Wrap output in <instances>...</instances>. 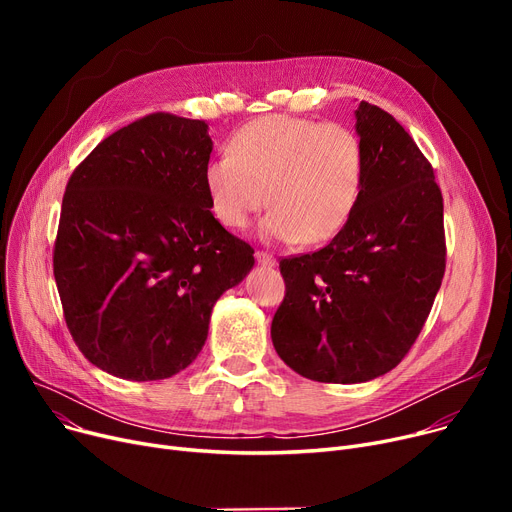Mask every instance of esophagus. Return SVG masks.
Returning <instances> with one entry per match:
<instances>
[{
  "label": "esophagus",
  "instance_id": "34e87169",
  "mask_svg": "<svg viewBox=\"0 0 512 512\" xmlns=\"http://www.w3.org/2000/svg\"><path fill=\"white\" fill-rule=\"evenodd\" d=\"M255 259H257L259 265H265V267H274V265L278 263L276 257L270 255L267 251H257V253H255Z\"/></svg>",
  "mask_w": 512,
  "mask_h": 512
}]
</instances>
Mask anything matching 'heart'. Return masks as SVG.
<instances>
[{
	"label": "heart",
	"instance_id": "obj_1",
	"mask_svg": "<svg viewBox=\"0 0 512 512\" xmlns=\"http://www.w3.org/2000/svg\"><path fill=\"white\" fill-rule=\"evenodd\" d=\"M365 182V151L342 124L263 116L242 126L230 155L205 166L213 218L228 230L247 228L267 205L261 236L280 242L332 240L353 218Z\"/></svg>",
	"mask_w": 512,
	"mask_h": 512
}]
</instances>
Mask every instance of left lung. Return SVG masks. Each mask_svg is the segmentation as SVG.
<instances>
[{"label": "left lung", "instance_id": "1", "mask_svg": "<svg viewBox=\"0 0 512 512\" xmlns=\"http://www.w3.org/2000/svg\"><path fill=\"white\" fill-rule=\"evenodd\" d=\"M359 205L328 247L280 261L272 321L280 359L303 378L361 384L394 369L432 311L446 267L444 203L434 168L382 107L361 101Z\"/></svg>", "mask_w": 512, "mask_h": 512}]
</instances>
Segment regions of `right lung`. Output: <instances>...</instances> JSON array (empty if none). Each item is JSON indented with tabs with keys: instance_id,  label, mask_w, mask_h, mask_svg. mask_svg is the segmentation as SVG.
<instances>
[{
	"instance_id": "right-lung-1",
	"label": "right lung",
	"mask_w": 512,
	"mask_h": 512,
	"mask_svg": "<svg viewBox=\"0 0 512 512\" xmlns=\"http://www.w3.org/2000/svg\"><path fill=\"white\" fill-rule=\"evenodd\" d=\"M207 128L145 116L103 139L68 180L53 276L80 353L116 378L166 380L191 365L215 301L255 263L209 209Z\"/></svg>"
}]
</instances>
